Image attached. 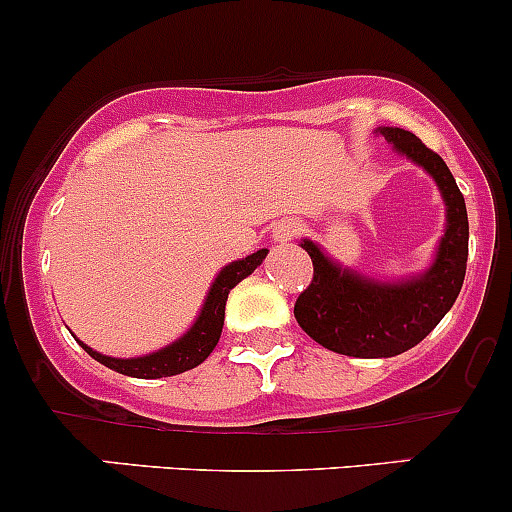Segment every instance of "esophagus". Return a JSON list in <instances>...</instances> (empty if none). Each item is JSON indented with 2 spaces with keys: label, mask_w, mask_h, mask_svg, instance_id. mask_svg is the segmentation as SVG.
Returning a JSON list of instances; mask_svg holds the SVG:
<instances>
[{
  "label": "esophagus",
  "mask_w": 512,
  "mask_h": 512,
  "mask_svg": "<svg viewBox=\"0 0 512 512\" xmlns=\"http://www.w3.org/2000/svg\"><path fill=\"white\" fill-rule=\"evenodd\" d=\"M297 233H299L297 223H282V225H277V228L272 230V238L277 242H287V240L297 238Z\"/></svg>",
  "instance_id": "esophagus-1"
}]
</instances>
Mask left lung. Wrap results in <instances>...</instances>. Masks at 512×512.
I'll list each match as a JSON object with an SVG mask.
<instances>
[{"label":"left lung","mask_w":512,"mask_h":512,"mask_svg":"<svg viewBox=\"0 0 512 512\" xmlns=\"http://www.w3.org/2000/svg\"><path fill=\"white\" fill-rule=\"evenodd\" d=\"M375 134L432 176L446 223L427 270L400 279H378L343 267L319 242L301 240L314 262V279L299 294L294 319L328 351L353 358H392L427 338L459 297L469 260V215L444 159L407 129L378 127Z\"/></svg>","instance_id":"left-lung-1"}]
</instances>
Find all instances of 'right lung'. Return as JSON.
Segmentation results:
<instances>
[{
  "label": "right lung",
  "instance_id": "1",
  "mask_svg": "<svg viewBox=\"0 0 512 512\" xmlns=\"http://www.w3.org/2000/svg\"><path fill=\"white\" fill-rule=\"evenodd\" d=\"M267 247L252 252V255L242 257V260L230 262L223 270L215 274L211 289H208L206 299H203L201 311H198L196 321L186 328L184 336L171 341L169 346L159 348L147 355H134V358H112V355L98 353L88 346V343L78 341L83 351L95 358L105 368L115 370V373L129 375V378H142V380H157V378H171V375L186 373V370L201 365L213 348L218 346L220 331H223L225 321V301H228L230 289L238 287L245 277H250L262 260L267 257Z\"/></svg>",
  "mask_w": 512,
  "mask_h": 512
}]
</instances>
